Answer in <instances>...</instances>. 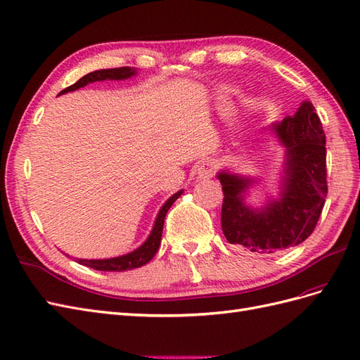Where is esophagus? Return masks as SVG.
<instances>
[{"label": "esophagus", "mask_w": 360, "mask_h": 360, "mask_svg": "<svg viewBox=\"0 0 360 360\" xmlns=\"http://www.w3.org/2000/svg\"><path fill=\"white\" fill-rule=\"evenodd\" d=\"M217 167H219V164H217V161H215V160L203 161L200 166H199V169H198L199 178L200 179H210V178H212L214 174H215V172H217Z\"/></svg>", "instance_id": "esophagus-1"}]
</instances>
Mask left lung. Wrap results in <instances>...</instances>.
<instances>
[{
  "mask_svg": "<svg viewBox=\"0 0 360 360\" xmlns=\"http://www.w3.org/2000/svg\"><path fill=\"white\" fill-rule=\"evenodd\" d=\"M286 148L281 199L250 210L243 193L252 181L221 172V229L231 244L273 253L303 243L314 232L327 196L326 134L311 102L273 127Z\"/></svg>",
  "mask_w": 360,
  "mask_h": 360,
  "instance_id": "obj_1",
  "label": "left lung"
}]
</instances>
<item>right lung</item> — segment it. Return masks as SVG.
Returning <instances> with one entry per match:
<instances>
[{
    "label": "right lung",
    "instance_id": "1",
    "mask_svg": "<svg viewBox=\"0 0 360 360\" xmlns=\"http://www.w3.org/2000/svg\"><path fill=\"white\" fill-rule=\"evenodd\" d=\"M132 75H136V69L131 68H115V69H101L90 72V74L84 75L83 78H79L75 84H72L66 87L65 90L60 91L61 94H66V91H74L79 87H84L89 83H95V81H104V79H127ZM182 194V191H178L173 196L162 205V208L158 212V217L155 220V224H153V229L148 240L143 243L140 248L134 252H131L128 255L117 256V258H111V259H77L78 264L90 266V269L98 270V271H127L132 269H139V266L148 264L155 253L158 252L160 243H161V233H162V226H164V219H166V214L169 208L173 205V202L176 200Z\"/></svg>",
    "mask_w": 360,
    "mask_h": 360
}]
</instances>
